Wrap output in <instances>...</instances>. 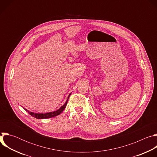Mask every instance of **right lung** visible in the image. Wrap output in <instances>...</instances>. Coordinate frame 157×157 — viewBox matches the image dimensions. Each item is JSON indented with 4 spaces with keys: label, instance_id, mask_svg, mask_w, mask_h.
I'll list each match as a JSON object with an SVG mask.
<instances>
[{
    "label": "right lung",
    "instance_id": "obj_1",
    "mask_svg": "<svg viewBox=\"0 0 157 157\" xmlns=\"http://www.w3.org/2000/svg\"><path fill=\"white\" fill-rule=\"evenodd\" d=\"M71 93L69 94L68 97V99H67V100L66 101V102H64V104L59 108L58 109V110H55V111H53V112H50V113H33V112H31V111H29V110H27V109L23 107L27 113L31 115L32 117L36 118V119H48V118H52L53 117H55V116H58L59 114H60L64 110V109H65L66 105H67V103H68V98H70V96L71 95Z\"/></svg>",
    "mask_w": 157,
    "mask_h": 157
}]
</instances>
